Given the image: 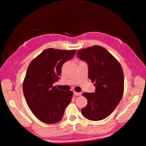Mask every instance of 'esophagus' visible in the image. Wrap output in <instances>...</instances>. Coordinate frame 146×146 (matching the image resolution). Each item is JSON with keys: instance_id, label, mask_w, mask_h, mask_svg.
Here are the masks:
<instances>
[{"instance_id": "obj_1", "label": "esophagus", "mask_w": 146, "mask_h": 146, "mask_svg": "<svg viewBox=\"0 0 146 146\" xmlns=\"http://www.w3.org/2000/svg\"><path fill=\"white\" fill-rule=\"evenodd\" d=\"M74 94L75 96H81L82 93H81V92H76V91H74Z\"/></svg>"}]
</instances>
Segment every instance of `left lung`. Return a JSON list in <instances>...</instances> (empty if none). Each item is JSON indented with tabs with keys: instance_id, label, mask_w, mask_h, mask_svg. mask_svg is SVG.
<instances>
[{
	"instance_id": "obj_1",
	"label": "left lung",
	"mask_w": 146,
	"mask_h": 146,
	"mask_svg": "<svg viewBox=\"0 0 146 146\" xmlns=\"http://www.w3.org/2000/svg\"><path fill=\"white\" fill-rule=\"evenodd\" d=\"M77 56L88 65V78L96 86L95 92H84L88 100L82 109L83 116L98 121L108 117L122 98L124 77L119 61L105 48L94 46L77 52Z\"/></svg>"
}]
</instances>
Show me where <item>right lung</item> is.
I'll list each match as a JSON object with an SVG mask.
<instances>
[{"mask_svg": "<svg viewBox=\"0 0 146 146\" xmlns=\"http://www.w3.org/2000/svg\"><path fill=\"white\" fill-rule=\"evenodd\" d=\"M76 52L47 48L29 66L23 82L24 95L33 114L43 122H59L71 102L72 91L60 90L53 84L60 79L64 63L71 59Z\"/></svg>", "mask_w": 146, "mask_h": 146, "instance_id": "1", "label": "right lung"}]
</instances>
